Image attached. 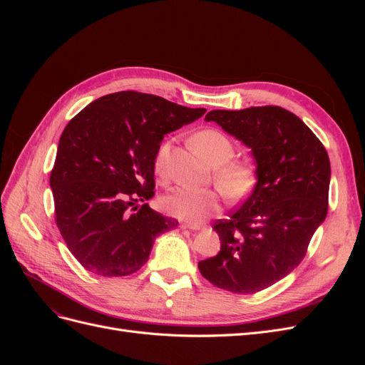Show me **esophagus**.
<instances>
[{
    "mask_svg": "<svg viewBox=\"0 0 365 365\" xmlns=\"http://www.w3.org/2000/svg\"><path fill=\"white\" fill-rule=\"evenodd\" d=\"M182 230H190V231H200L201 230V225L197 224H189V222H181L180 225Z\"/></svg>",
    "mask_w": 365,
    "mask_h": 365,
    "instance_id": "1",
    "label": "esophagus"
}]
</instances>
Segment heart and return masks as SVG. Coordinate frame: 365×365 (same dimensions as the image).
Instances as JSON below:
<instances>
[{
    "label": "heart",
    "instance_id": "1",
    "mask_svg": "<svg viewBox=\"0 0 365 365\" xmlns=\"http://www.w3.org/2000/svg\"><path fill=\"white\" fill-rule=\"evenodd\" d=\"M193 146L210 165L216 168L215 182L230 200H242L250 193L254 185V170L244 161H230L235 155V146L225 134L212 128L202 129L193 137ZM169 150L170 145L164 143L153 161L160 176H164L168 170ZM161 205L170 216L190 224H200L219 212L222 207V196L217 190L178 187L163 197Z\"/></svg>",
    "mask_w": 365,
    "mask_h": 365
}]
</instances>
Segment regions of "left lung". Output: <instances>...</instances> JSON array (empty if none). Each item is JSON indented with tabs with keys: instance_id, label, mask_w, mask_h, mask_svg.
<instances>
[{
	"instance_id": "obj_1",
	"label": "left lung",
	"mask_w": 365,
	"mask_h": 365,
	"mask_svg": "<svg viewBox=\"0 0 365 365\" xmlns=\"http://www.w3.org/2000/svg\"><path fill=\"white\" fill-rule=\"evenodd\" d=\"M205 121H215L251 149L257 182L230 219L215 224L220 251L197 268L220 289L259 292L300 264L324 222L327 152L300 118L280 106L215 109Z\"/></svg>"
}]
</instances>
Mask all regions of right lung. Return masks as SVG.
<instances>
[{
	"label": "right lung",
	"mask_w": 365,
	"mask_h": 365,
	"mask_svg": "<svg viewBox=\"0 0 365 365\" xmlns=\"http://www.w3.org/2000/svg\"><path fill=\"white\" fill-rule=\"evenodd\" d=\"M205 111L120 91L91 102L63 129L50 187L58 228L85 269L103 277L135 272L155 237L178 225L146 204L153 161L165 134Z\"/></svg>",
	"instance_id": "1"
}]
</instances>
